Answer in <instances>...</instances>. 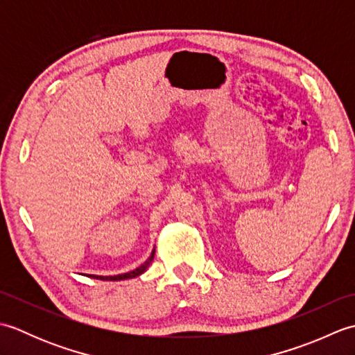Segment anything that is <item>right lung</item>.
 Returning a JSON list of instances; mask_svg holds the SVG:
<instances>
[{"mask_svg": "<svg viewBox=\"0 0 355 355\" xmlns=\"http://www.w3.org/2000/svg\"><path fill=\"white\" fill-rule=\"evenodd\" d=\"M154 253H155V250H153V253H150V256L148 258V261L145 262V263H141V266L139 267V268H135V270H132V271H130V273H123V275H117V276H89V277H96V279H101V281H123V279H131V277H135V276H139V275H141L143 271H145L148 267H149V263L153 262V259H154Z\"/></svg>", "mask_w": 355, "mask_h": 355, "instance_id": "add662e5", "label": "right lung"}]
</instances>
